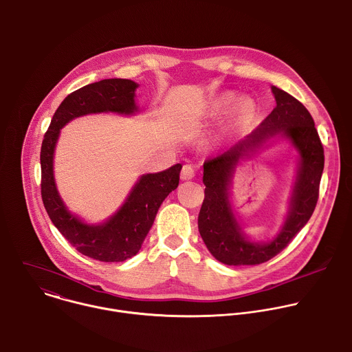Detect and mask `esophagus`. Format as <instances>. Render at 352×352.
<instances>
[{"instance_id":"34e87169","label":"esophagus","mask_w":352,"mask_h":352,"mask_svg":"<svg viewBox=\"0 0 352 352\" xmlns=\"http://www.w3.org/2000/svg\"><path fill=\"white\" fill-rule=\"evenodd\" d=\"M193 177H195V170H193V167L189 166V164L184 166V167H182V171H181V178H182L184 181H188V179H192Z\"/></svg>"}]
</instances>
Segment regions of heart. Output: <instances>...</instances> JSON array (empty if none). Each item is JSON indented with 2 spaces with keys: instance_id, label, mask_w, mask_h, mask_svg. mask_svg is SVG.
I'll use <instances>...</instances> for the list:
<instances>
[{
  "instance_id": "heart-1",
  "label": "heart",
  "mask_w": 352,
  "mask_h": 352,
  "mask_svg": "<svg viewBox=\"0 0 352 352\" xmlns=\"http://www.w3.org/2000/svg\"><path fill=\"white\" fill-rule=\"evenodd\" d=\"M258 113L256 102L252 97H241L236 91L226 90L214 96L206 106V118L221 121L231 116L227 125L223 128L219 140L227 142L243 129Z\"/></svg>"
}]
</instances>
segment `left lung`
Segmentation results:
<instances>
[{
  "label": "left lung",
  "mask_w": 352,
  "mask_h": 352,
  "mask_svg": "<svg viewBox=\"0 0 352 352\" xmlns=\"http://www.w3.org/2000/svg\"><path fill=\"white\" fill-rule=\"evenodd\" d=\"M272 93L276 109L265 121L227 152L204 164L206 188L197 227L209 252L228 266H254L274 258L305 227L318 202L324 155L314 118L287 91L272 86ZM273 137L287 141L296 150L297 173L279 231L267 241H254L239 223L230 204L229 186L236 166Z\"/></svg>",
  "instance_id": "8db88e82"
}]
</instances>
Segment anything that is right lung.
Instances as JSON below:
<instances>
[{
  "label": "right lung",
  "mask_w": 352,
  "mask_h": 352,
  "mask_svg": "<svg viewBox=\"0 0 352 352\" xmlns=\"http://www.w3.org/2000/svg\"><path fill=\"white\" fill-rule=\"evenodd\" d=\"M138 87L133 80L114 78L75 90L57 109L41 144V197L47 214L76 250L100 262H124L139 252L163 200L177 189L182 166L140 175L122 206L107 220L91 224L69 212L64 204L54 177V153L61 129L75 118L102 113L136 116Z\"/></svg>",
  "instance_id": "right-lung-1"
}]
</instances>
